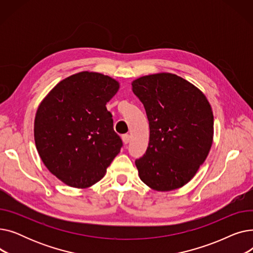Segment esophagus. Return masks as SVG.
Segmentation results:
<instances>
[{"label": "esophagus", "instance_id": "1", "mask_svg": "<svg viewBox=\"0 0 253 253\" xmlns=\"http://www.w3.org/2000/svg\"><path fill=\"white\" fill-rule=\"evenodd\" d=\"M122 140H123L124 144H128L129 141H130V135H129V134H124V135L122 136Z\"/></svg>", "mask_w": 253, "mask_h": 253}]
</instances>
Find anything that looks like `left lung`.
<instances>
[{
    "instance_id": "8db88e82",
    "label": "left lung",
    "mask_w": 253,
    "mask_h": 253,
    "mask_svg": "<svg viewBox=\"0 0 253 253\" xmlns=\"http://www.w3.org/2000/svg\"><path fill=\"white\" fill-rule=\"evenodd\" d=\"M150 124L147 152L135 161L139 178L158 192L183 187L205 162L213 141V112L204 93L171 73L131 83Z\"/></svg>"
}]
</instances>
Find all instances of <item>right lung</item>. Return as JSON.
I'll return each mask as SVG.
<instances>
[{
  "instance_id": "1",
  "label": "right lung",
  "mask_w": 253,
  "mask_h": 253,
  "mask_svg": "<svg viewBox=\"0 0 253 253\" xmlns=\"http://www.w3.org/2000/svg\"><path fill=\"white\" fill-rule=\"evenodd\" d=\"M116 79L80 72L63 79L39 104L34 122L36 148L51 173L72 188L99 181L122 140L106 110L118 92Z\"/></svg>"
}]
</instances>
